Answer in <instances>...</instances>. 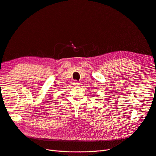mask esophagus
I'll return each mask as SVG.
<instances>
[{"label":"esophagus","instance_id":"esophagus-1","mask_svg":"<svg viewBox=\"0 0 156 156\" xmlns=\"http://www.w3.org/2000/svg\"><path fill=\"white\" fill-rule=\"evenodd\" d=\"M73 85H74V86H78V85H80V83L78 82V81H76V80H74V82H73Z\"/></svg>","mask_w":156,"mask_h":156}]
</instances>
